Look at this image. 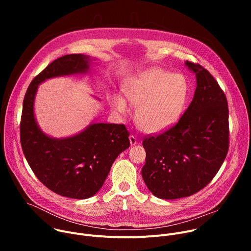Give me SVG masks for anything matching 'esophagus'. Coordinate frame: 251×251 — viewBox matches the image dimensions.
<instances>
[{
  "label": "esophagus",
  "mask_w": 251,
  "mask_h": 251,
  "mask_svg": "<svg viewBox=\"0 0 251 251\" xmlns=\"http://www.w3.org/2000/svg\"><path fill=\"white\" fill-rule=\"evenodd\" d=\"M129 140H130V144H131V146H135L137 143H138V140H137V138L134 136V135H131L130 137H129Z\"/></svg>",
  "instance_id": "obj_1"
}]
</instances>
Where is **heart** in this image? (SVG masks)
<instances>
[{"instance_id":"heart-1","label":"heart","mask_w":251,"mask_h":251,"mask_svg":"<svg viewBox=\"0 0 251 251\" xmlns=\"http://www.w3.org/2000/svg\"><path fill=\"white\" fill-rule=\"evenodd\" d=\"M126 99L134 106L135 120L146 133L159 134L172 128L183 114L189 85L182 75L152 68L138 74L123 87ZM110 104L119 114L128 110L126 100L114 95Z\"/></svg>"}]
</instances>
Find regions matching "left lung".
<instances>
[{"label":"left lung","mask_w":251,"mask_h":251,"mask_svg":"<svg viewBox=\"0 0 251 251\" xmlns=\"http://www.w3.org/2000/svg\"><path fill=\"white\" fill-rule=\"evenodd\" d=\"M196 75L194 98L178 122L146 138L142 176L149 191L163 200L190 197L217 175L228 151V108L218 81L201 65L186 61Z\"/></svg>","instance_id":"obj_1"}]
</instances>
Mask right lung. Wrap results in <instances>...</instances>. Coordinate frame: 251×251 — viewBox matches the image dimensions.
<instances>
[{
    "label": "right lung",
    "instance_id": "add662e5",
    "mask_svg": "<svg viewBox=\"0 0 251 251\" xmlns=\"http://www.w3.org/2000/svg\"><path fill=\"white\" fill-rule=\"evenodd\" d=\"M91 63L88 55L67 54L49 64L25 92L20 126L23 152L34 175L55 194L77 200L101 189L115 159L130 146L129 132L123 124L92 122L74 136L52 138L38 125L33 105L42 82L87 74Z\"/></svg>",
    "mask_w": 251,
    "mask_h": 251
}]
</instances>
